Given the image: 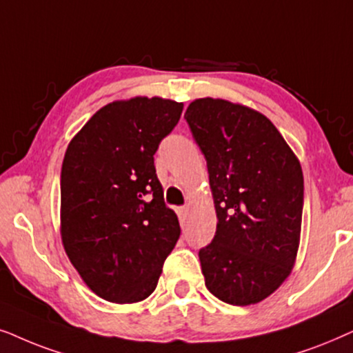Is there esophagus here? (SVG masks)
<instances>
[{
  "label": "esophagus",
  "mask_w": 353,
  "mask_h": 353,
  "mask_svg": "<svg viewBox=\"0 0 353 353\" xmlns=\"http://www.w3.org/2000/svg\"><path fill=\"white\" fill-rule=\"evenodd\" d=\"M187 213H189V208H187V206H181V208H177V214H179V218H185Z\"/></svg>",
  "instance_id": "1"
}]
</instances>
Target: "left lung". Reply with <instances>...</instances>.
Wrapping results in <instances>:
<instances>
[{"label": "left lung", "mask_w": 353, "mask_h": 353, "mask_svg": "<svg viewBox=\"0 0 353 353\" xmlns=\"http://www.w3.org/2000/svg\"><path fill=\"white\" fill-rule=\"evenodd\" d=\"M185 121L205 154L218 216L199 252L206 288L245 307L271 295L292 271L300 243L303 174L274 124L252 108L199 98Z\"/></svg>", "instance_id": "1"}]
</instances>
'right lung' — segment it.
<instances>
[{
	"instance_id": "1",
	"label": "right lung",
	"mask_w": 353,
	"mask_h": 353,
	"mask_svg": "<svg viewBox=\"0 0 353 353\" xmlns=\"http://www.w3.org/2000/svg\"><path fill=\"white\" fill-rule=\"evenodd\" d=\"M182 108L159 97L112 101L65 150L61 239L83 283L108 302L135 303L152 295L181 236L153 154Z\"/></svg>"
}]
</instances>
